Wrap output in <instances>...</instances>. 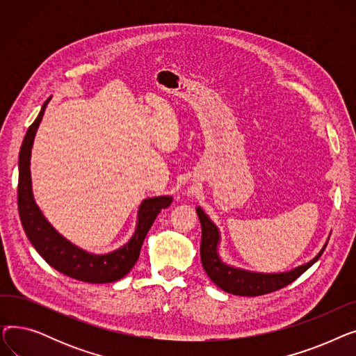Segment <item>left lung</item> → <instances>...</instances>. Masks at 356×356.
<instances>
[{
  "label": "left lung",
  "instance_id": "left-lung-1",
  "mask_svg": "<svg viewBox=\"0 0 356 356\" xmlns=\"http://www.w3.org/2000/svg\"><path fill=\"white\" fill-rule=\"evenodd\" d=\"M196 212L202 225V241H200L202 266L204 271H207L208 277L219 289L235 296L255 297V296L268 294L289 286L321 258V255L323 254L327 245L325 244L322 251L312 261H309L307 264L297 267L289 273L261 274V273H251L245 270L234 268L223 264L218 255L219 231L215 227V223L204 215V212L200 208H197Z\"/></svg>",
  "mask_w": 356,
  "mask_h": 356
}]
</instances>
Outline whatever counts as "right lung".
<instances>
[{
	"mask_svg": "<svg viewBox=\"0 0 356 356\" xmlns=\"http://www.w3.org/2000/svg\"><path fill=\"white\" fill-rule=\"evenodd\" d=\"M50 99V98H49ZM49 99L43 104L39 117L29 127L26 137L23 140L20 156H18V188H17V203L18 215H20L22 225L27 238L39 252L46 263L63 273L67 277L81 280L86 283H112L122 278L134 267L140 257V250L144 238L152 228L157 215L161 209L170 207V196H159L145 199L138 209L137 229L128 241V244L120 250L105 255L89 254L63 238L56 231L47 219L43 216L40 209L33 197L31 192V177H30V156L31 147L37 127H39L46 105Z\"/></svg>",
	"mask_w": 356,
	"mask_h": 356,
	"instance_id": "add662e5",
	"label": "right lung"
}]
</instances>
